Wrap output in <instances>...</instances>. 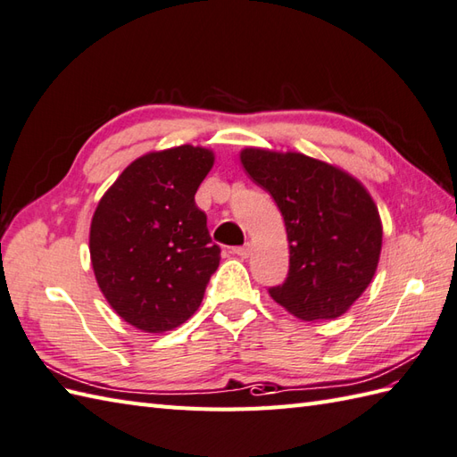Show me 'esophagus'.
Segmentation results:
<instances>
[{"label": "esophagus", "mask_w": 457, "mask_h": 457, "mask_svg": "<svg viewBox=\"0 0 457 457\" xmlns=\"http://www.w3.org/2000/svg\"><path fill=\"white\" fill-rule=\"evenodd\" d=\"M231 253H233V254H237V257H241V259H247V257H249V253H251V245H239V247H233V249H231Z\"/></svg>", "instance_id": "obj_1"}]
</instances>
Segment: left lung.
Instances as JSON below:
<instances>
[{"mask_svg": "<svg viewBox=\"0 0 457 457\" xmlns=\"http://www.w3.org/2000/svg\"><path fill=\"white\" fill-rule=\"evenodd\" d=\"M247 175L274 198L290 243L288 277L269 294L303 321L341 317L372 282L381 220L372 196L343 169L295 152L247 147Z\"/></svg>", "mask_w": 457, "mask_h": 457, "instance_id": "8db88e82", "label": "left lung"}]
</instances>
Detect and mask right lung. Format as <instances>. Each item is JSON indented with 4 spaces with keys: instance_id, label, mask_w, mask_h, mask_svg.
I'll use <instances>...</instances> for the list:
<instances>
[{
    "instance_id": "1",
    "label": "right lung",
    "mask_w": 457,
    "mask_h": 457,
    "mask_svg": "<svg viewBox=\"0 0 457 457\" xmlns=\"http://www.w3.org/2000/svg\"><path fill=\"white\" fill-rule=\"evenodd\" d=\"M214 165L206 147L137 157L99 200L89 231L95 278L112 310L145 333L183 325L220 264L195 195Z\"/></svg>"
}]
</instances>
